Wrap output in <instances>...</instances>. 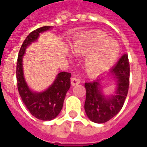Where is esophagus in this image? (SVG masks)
Listing matches in <instances>:
<instances>
[{
	"instance_id": "esophagus-1",
	"label": "esophagus",
	"mask_w": 147,
	"mask_h": 147,
	"mask_svg": "<svg viewBox=\"0 0 147 147\" xmlns=\"http://www.w3.org/2000/svg\"><path fill=\"white\" fill-rule=\"evenodd\" d=\"M80 83V80L77 78H71V85L72 86H77Z\"/></svg>"
}]
</instances>
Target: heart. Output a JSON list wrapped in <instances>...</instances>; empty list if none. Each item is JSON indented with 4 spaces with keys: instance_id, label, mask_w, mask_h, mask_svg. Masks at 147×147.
Instances as JSON below:
<instances>
[{
    "instance_id": "1",
    "label": "heart",
    "mask_w": 147,
    "mask_h": 147,
    "mask_svg": "<svg viewBox=\"0 0 147 147\" xmlns=\"http://www.w3.org/2000/svg\"><path fill=\"white\" fill-rule=\"evenodd\" d=\"M72 51L78 55L90 53L86 59L85 69L89 75L95 76L114 63L120 48L115 40L97 31L81 36L72 45Z\"/></svg>"
}]
</instances>
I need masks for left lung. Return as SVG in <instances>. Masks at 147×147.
Instances as JSON below:
<instances>
[{
	"instance_id": "1",
	"label": "left lung",
	"mask_w": 147,
	"mask_h": 147,
	"mask_svg": "<svg viewBox=\"0 0 147 147\" xmlns=\"http://www.w3.org/2000/svg\"><path fill=\"white\" fill-rule=\"evenodd\" d=\"M110 73L117 79L115 95L106 98L100 88V79L85 83L86 90L85 110L88 118L96 123L108 122L121 110L125 102L129 82V63L127 54H123Z\"/></svg>"
}]
</instances>
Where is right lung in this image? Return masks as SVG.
I'll return each mask as SVG.
<instances>
[{
    "label": "right lung",
    "instance_id": "1",
    "mask_svg": "<svg viewBox=\"0 0 147 147\" xmlns=\"http://www.w3.org/2000/svg\"><path fill=\"white\" fill-rule=\"evenodd\" d=\"M50 26H43L33 30L25 38L18 53L17 63L18 89L22 102L30 114L43 121H50L59 114L63 106L65 97L70 87L71 74L61 72L57 76L54 82L41 93H34L29 90L23 75L22 57L25 49L37 39L39 34L48 30Z\"/></svg>",
    "mask_w": 147,
    "mask_h": 147
}]
</instances>
